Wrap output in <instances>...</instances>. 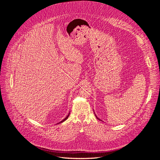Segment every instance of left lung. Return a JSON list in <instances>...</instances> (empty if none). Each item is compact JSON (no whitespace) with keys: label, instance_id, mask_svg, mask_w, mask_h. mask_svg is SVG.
<instances>
[{"label":"left lung","instance_id":"left-lung-1","mask_svg":"<svg viewBox=\"0 0 160 160\" xmlns=\"http://www.w3.org/2000/svg\"><path fill=\"white\" fill-rule=\"evenodd\" d=\"M94 113H95V112H94ZM95 117L97 118V119H98V120H100V119H98V118L97 117V116H96V115H95Z\"/></svg>","mask_w":160,"mask_h":160}]
</instances>
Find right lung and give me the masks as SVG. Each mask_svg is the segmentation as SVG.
Segmentation results:
<instances>
[{
    "instance_id": "add662e5",
    "label": "right lung",
    "mask_w": 160,
    "mask_h": 160,
    "mask_svg": "<svg viewBox=\"0 0 160 160\" xmlns=\"http://www.w3.org/2000/svg\"><path fill=\"white\" fill-rule=\"evenodd\" d=\"M69 116H70V112H69V114H68V116H67V117H66V118H65V119H63V120H62V121H61V122H59V123H61V122H64V121H66V120H67V119H68V117H69ZM59 123H58V124H59Z\"/></svg>"
}]
</instances>
